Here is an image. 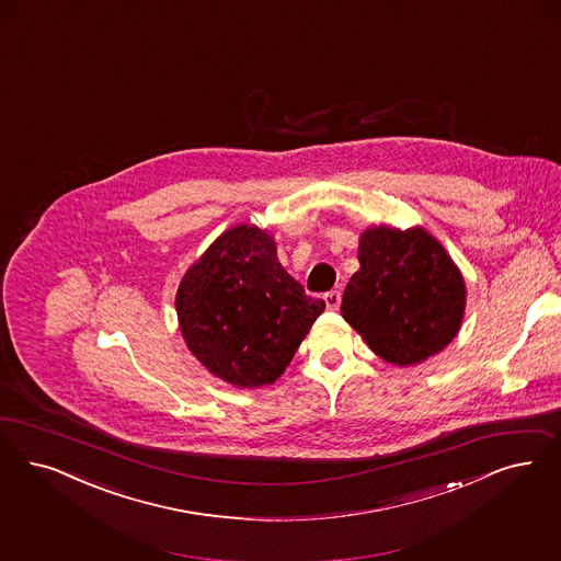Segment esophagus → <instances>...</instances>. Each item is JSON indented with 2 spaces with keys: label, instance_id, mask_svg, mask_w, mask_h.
<instances>
[{
  "label": "esophagus",
  "instance_id": "esophagus-1",
  "mask_svg": "<svg viewBox=\"0 0 561 561\" xmlns=\"http://www.w3.org/2000/svg\"><path fill=\"white\" fill-rule=\"evenodd\" d=\"M323 300H325L329 310H337L340 309V302H342V294L337 290L325 291Z\"/></svg>",
  "mask_w": 561,
  "mask_h": 561
}]
</instances>
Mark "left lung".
Segmentation results:
<instances>
[{
    "instance_id": "8db88e82",
    "label": "left lung",
    "mask_w": 561,
    "mask_h": 561,
    "mask_svg": "<svg viewBox=\"0 0 561 561\" xmlns=\"http://www.w3.org/2000/svg\"><path fill=\"white\" fill-rule=\"evenodd\" d=\"M342 314L387 363H423L456 337L462 323L463 279L444 247L423 228H370L358 247Z\"/></svg>"
}]
</instances>
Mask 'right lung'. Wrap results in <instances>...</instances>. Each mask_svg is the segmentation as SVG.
<instances>
[{
    "label": "right lung",
    "instance_id": "add662e5",
    "mask_svg": "<svg viewBox=\"0 0 561 561\" xmlns=\"http://www.w3.org/2000/svg\"><path fill=\"white\" fill-rule=\"evenodd\" d=\"M175 310L194 356L236 387L273 383L325 310L254 226L221 233L184 275Z\"/></svg>",
    "mask_w": 561,
    "mask_h": 561
}]
</instances>
